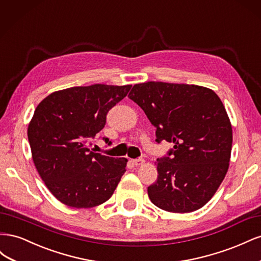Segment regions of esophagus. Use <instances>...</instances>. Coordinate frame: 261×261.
<instances>
[{
	"label": "esophagus",
	"instance_id": "1",
	"mask_svg": "<svg viewBox=\"0 0 261 261\" xmlns=\"http://www.w3.org/2000/svg\"><path fill=\"white\" fill-rule=\"evenodd\" d=\"M132 163L134 165H136V167H139V165H143L145 163V160L144 159H133Z\"/></svg>",
	"mask_w": 261,
	"mask_h": 261
}]
</instances>
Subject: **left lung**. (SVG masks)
<instances>
[{
  "mask_svg": "<svg viewBox=\"0 0 261 261\" xmlns=\"http://www.w3.org/2000/svg\"><path fill=\"white\" fill-rule=\"evenodd\" d=\"M129 99L156 128V141L173 143L170 156L155 162L158 178L148 187L162 210L193 212L218 191L228 170L233 133L218 94L206 87L148 82L134 85Z\"/></svg>",
  "mask_w": 261,
  "mask_h": 261,
  "instance_id": "8db88e82",
  "label": "left lung"
}]
</instances>
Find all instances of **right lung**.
<instances>
[{"label": "right lung", "instance_id": "1", "mask_svg": "<svg viewBox=\"0 0 261 261\" xmlns=\"http://www.w3.org/2000/svg\"><path fill=\"white\" fill-rule=\"evenodd\" d=\"M130 88L70 87L50 93L36 108L27 129L31 156L45 186L66 206H99L120 183L127 159L93 152L88 143L105 127L109 110Z\"/></svg>", "mask_w": 261, "mask_h": 261}]
</instances>
